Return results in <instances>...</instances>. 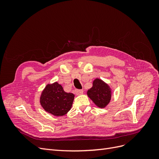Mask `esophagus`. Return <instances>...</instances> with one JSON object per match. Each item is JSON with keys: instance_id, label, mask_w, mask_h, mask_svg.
<instances>
[{"instance_id": "esophagus-1", "label": "esophagus", "mask_w": 159, "mask_h": 159, "mask_svg": "<svg viewBox=\"0 0 159 159\" xmlns=\"http://www.w3.org/2000/svg\"><path fill=\"white\" fill-rule=\"evenodd\" d=\"M75 92L76 95H81V94L83 93L84 91L82 89H75Z\"/></svg>"}]
</instances>
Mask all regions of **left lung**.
Masks as SVG:
<instances>
[{
    "mask_svg": "<svg viewBox=\"0 0 159 159\" xmlns=\"http://www.w3.org/2000/svg\"><path fill=\"white\" fill-rule=\"evenodd\" d=\"M111 93L109 86L98 78L93 81L92 88L87 92L88 97L100 108H104L108 105L111 98Z\"/></svg>",
    "mask_w": 159,
    "mask_h": 159,
    "instance_id": "obj_1",
    "label": "left lung"
}]
</instances>
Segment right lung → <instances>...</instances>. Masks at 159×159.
<instances>
[{
  "label": "right lung",
  "mask_w": 159,
  "mask_h": 159,
  "mask_svg": "<svg viewBox=\"0 0 159 159\" xmlns=\"http://www.w3.org/2000/svg\"><path fill=\"white\" fill-rule=\"evenodd\" d=\"M74 95L66 93L57 82L48 84L43 90L40 102L46 111L55 116H63L71 109Z\"/></svg>",
  "instance_id": "1"
}]
</instances>
